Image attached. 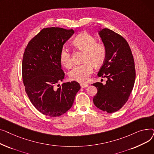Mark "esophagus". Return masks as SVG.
I'll return each mask as SVG.
<instances>
[{
    "label": "esophagus",
    "mask_w": 154,
    "mask_h": 154,
    "mask_svg": "<svg viewBox=\"0 0 154 154\" xmlns=\"http://www.w3.org/2000/svg\"><path fill=\"white\" fill-rule=\"evenodd\" d=\"M80 86H81V87H82V88H85V87H88V84H87L81 83V84H80Z\"/></svg>",
    "instance_id": "34e87169"
}]
</instances>
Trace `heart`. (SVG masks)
<instances>
[{
  "mask_svg": "<svg viewBox=\"0 0 154 154\" xmlns=\"http://www.w3.org/2000/svg\"><path fill=\"white\" fill-rule=\"evenodd\" d=\"M73 45L77 49L84 52L83 63L75 66L69 72L71 80L84 83L87 82L95 67H99L103 63L107 57V49L103 44L97 42L92 35L83 33L77 36L73 40ZM60 60L63 66L70 68L72 60L70 51L67 47H63L60 53Z\"/></svg>",
  "mask_w": 154,
  "mask_h": 154,
  "instance_id": "heart-1",
  "label": "heart"
}]
</instances>
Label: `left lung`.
Masks as SVG:
<instances>
[{"instance_id":"obj_1","label":"left lung","mask_w":154,"mask_h":154,"mask_svg":"<svg viewBox=\"0 0 154 154\" xmlns=\"http://www.w3.org/2000/svg\"><path fill=\"white\" fill-rule=\"evenodd\" d=\"M99 34L107 49V57L97 75L106 77V84L96 82L97 88L93 99L95 106L107 113L122 108L128 99L135 79L134 60L126 40L109 29H102Z\"/></svg>"}]
</instances>
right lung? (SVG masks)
<instances>
[{"instance_id": "1", "label": "right lung", "mask_w": 154, "mask_h": 154, "mask_svg": "<svg viewBox=\"0 0 154 154\" xmlns=\"http://www.w3.org/2000/svg\"><path fill=\"white\" fill-rule=\"evenodd\" d=\"M74 33L73 29L44 28L30 40L23 53L22 74L26 92L33 106L45 116L65 114L80 88L76 81L56 87L65 75L60 53Z\"/></svg>"}]
</instances>
